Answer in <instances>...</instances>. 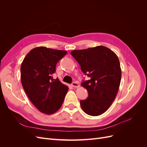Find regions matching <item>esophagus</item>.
Here are the masks:
<instances>
[{
	"mask_svg": "<svg viewBox=\"0 0 147 147\" xmlns=\"http://www.w3.org/2000/svg\"><path fill=\"white\" fill-rule=\"evenodd\" d=\"M72 86H73V87H74V88H78V87H79V84H78V83L77 82H73L72 83Z\"/></svg>",
	"mask_w": 147,
	"mask_h": 147,
	"instance_id": "1",
	"label": "esophagus"
}]
</instances>
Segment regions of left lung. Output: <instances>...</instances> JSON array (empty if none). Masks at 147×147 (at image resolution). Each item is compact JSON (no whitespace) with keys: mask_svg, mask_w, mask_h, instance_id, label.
<instances>
[{"mask_svg":"<svg viewBox=\"0 0 147 147\" xmlns=\"http://www.w3.org/2000/svg\"><path fill=\"white\" fill-rule=\"evenodd\" d=\"M71 55L90 78L81 83L88 92L87 98L80 101L82 109L89 115L99 116L108 110L117 95L121 78L118 57L104 46L74 50Z\"/></svg>","mask_w":147,"mask_h":147,"instance_id":"left-lung-1","label":"left lung"}]
</instances>
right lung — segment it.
I'll return each instance as SVG.
<instances>
[{
    "label": "right lung",
    "mask_w": 147,
    "mask_h": 147,
    "mask_svg": "<svg viewBox=\"0 0 147 147\" xmlns=\"http://www.w3.org/2000/svg\"><path fill=\"white\" fill-rule=\"evenodd\" d=\"M66 51L39 47L30 50L21 65V80L29 99L40 112L51 115L58 110L68 86L53 79L56 65Z\"/></svg>",
    "instance_id": "add662e5"
}]
</instances>
